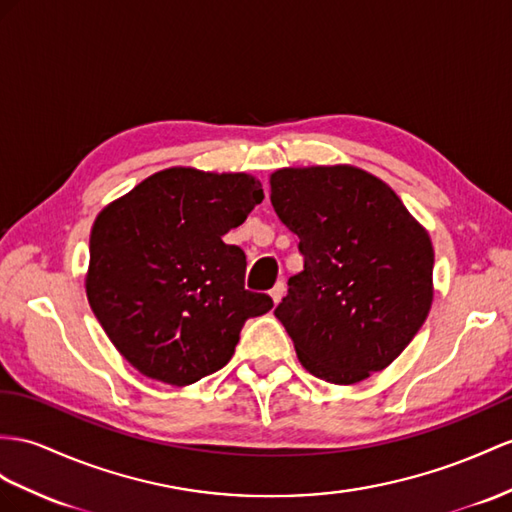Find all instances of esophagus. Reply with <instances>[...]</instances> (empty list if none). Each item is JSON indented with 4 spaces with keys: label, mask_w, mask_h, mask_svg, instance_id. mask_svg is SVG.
Masks as SVG:
<instances>
[{
    "label": "esophagus",
    "mask_w": 512,
    "mask_h": 512,
    "mask_svg": "<svg viewBox=\"0 0 512 512\" xmlns=\"http://www.w3.org/2000/svg\"><path fill=\"white\" fill-rule=\"evenodd\" d=\"M283 296H285V283H283V281H277V283H274L272 290H270V298H272V303H274V305H279Z\"/></svg>",
    "instance_id": "obj_1"
}]
</instances>
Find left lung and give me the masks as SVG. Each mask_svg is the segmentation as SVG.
I'll list each match as a JSON object with an SVG mask.
<instances>
[{
  "label": "left lung",
  "mask_w": 512,
  "mask_h": 512,
  "mask_svg": "<svg viewBox=\"0 0 512 512\" xmlns=\"http://www.w3.org/2000/svg\"><path fill=\"white\" fill-rule=\"evenodd\" d=\"M270 203L305 255L274 309L298 361L333 385L385 370L435 296L426 227L383 179L352 164L277 168Z\"/></svg>",
  "instance_id": "1"
}]
</instances>
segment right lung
Here are the masks:
<instances>
[{"label":"right lung","mask_w":512,"mask_h":512,"mask_svg":"<svg viewBox=\"0 0 512 512\" xmlns=\"http://www.w3.org/2000/svg\"><path fill=\"white\" fill-rule=\"evenodd\" d=\"M264 199L248 173L170 166L97 214L86 296L114 348L153 381L186 387L227 365L272 298L244 290L246 255L222 235Z\"/></svg>","instance_id":"add662e5"}]
</instances>
